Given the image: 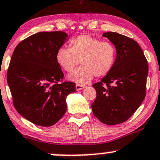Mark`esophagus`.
Instances as JSON below:
<instances>
[{"mask_svg": "<svg viewBox=\"0 0 160 160\" xmlns=\"http://www.w3.org/2000/svg\"><path fill=\"white\" fill-rule=\"evenodd\" d=\"M86 88V86L84 85H81V84H77L76 85V89L77 90H83Z\"/></svg>", "mask_w": 160, "mask_h": 160, "instance_id": "esophagus-1", "label": "esophagus"}]
</instances>
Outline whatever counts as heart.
<instances>
[{
  "label": "heart",
  "mask_w": 160,
  "mask_h": 160,
  "mask_svg": "<svg viewBox=\"0 0 160 160\" xmlns=\"http://www.w3.org/2000/svg\"><path fill=\"white\" fill-rule=\"evenodd\" d=\"M116 56L117 50L113 43L82 35L71 38L70 48H59L56 59L57 63L68 72L80 62L82 67L71 72L68 78L85 84L91 81L94 76L102 77L108 74L114 67Z\"/></svg>",
  "instance_id": "obj_1"
}]
</instances>
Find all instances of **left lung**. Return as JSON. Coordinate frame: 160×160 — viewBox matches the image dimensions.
Instances as JSON below:
<instances>
[{
  "instance_id": "left-lung-1",
  "label": "left lung",
  "mask_w": 160,
  "mask_h": 160,
  "mask_svg": "<svg viewBox=\"0 0 160 160\" xmlns=\"http://www.w3.org/2000/svg\"><path fill=\"white\" fill-rule=\"evenodd\" d=\"M103 36L114 45L117 56L111 72L93 85L97 97L91 108L98 120L114 125L126 122L142 103L149 67L136 41L113 32Z\"/></svg>"
}]
</instances>
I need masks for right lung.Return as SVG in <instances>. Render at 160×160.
<instances>
[{
	"instance_id": "obj_1",
	"label": "right lung",
	"mask_w": 160,
	"mask_h": 160,
	"mask_svg": "<svg viewBox=\"0 0 160 160\" xmlns=\"http://www.w3.org/2000/svg\"><path fill=\"white\" fill-rule=\"evenodd\" d=\"M64 32H42L18 43L11 56L7 80L18 112L37 125H55L67 111V95L76 91L56 62L67 41Z\"/></svg>"
}]
</instances>
